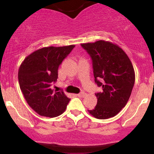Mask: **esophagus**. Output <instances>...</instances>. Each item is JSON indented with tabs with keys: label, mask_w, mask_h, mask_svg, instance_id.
<instances>
[{
	"label": "esophagus",
	"mask_w": 154,
	"mask_h": 154,
	"mask_svg": "<svg viewBox=\"0 0 154 154\" xmlns=\"http://www.w3.org/2000/svg\"><path fill=\"white\" fill-rule=\"evenodd\" d=\"M76 95H77V97H79V98H83V97L85 95V93H78V94H77Z\"/></svg>",
	"instance_id": "1"
}]
</instances>
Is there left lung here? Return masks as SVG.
Returning <instances> with one entry per match:
<instances>
[{
	"label": "left lung",
	"mask_w": 154,
	"mask_h": 154,
	"mask_svg": "<svg viewBox=\"0 0 154 154\" xmlns=\"http://www.w3.org/2000/svg\"><path fill=\"white\" fill-rule=\"evenodd\" d=\"M93 62L95 82L102 91L95 93L98 101L90 114L99 119L116 116L128 103L135 84L131 61L121 48L109 41L82 43Z\"/></svg>",
	"instance_id": "1"
}]
</instances>
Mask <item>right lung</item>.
I'll list each match as a JSON object with an SVG mask.
<instances>
[{"mask_svg":"<svg viewBox=\"0 0 154 154\" xmlns=\"http://www.w3.org/2000/svg\"><path fill=\"white\" fill-rule=\"evenodd\" d=\"M75 45L45 47L24 59L19 67V87L29 106L40 116L56 117L66 109L70 99L63 91H54L52 82L58 78V69Z\"/></svg>","mask_w":154,"mask_h":154,"instance_id":"add662e5","label":"right lung"}]
</instances>
